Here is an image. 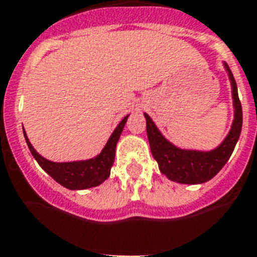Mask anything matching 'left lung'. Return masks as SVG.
Returning a JSON list of instances; mask_svg holds the SVG:
<instances>
[{
    "label": "left lung",
    "mask_w": 257,
    "mask_h": 257,
    "mask_svg": "<svg viewBox=\"0 0 257 257\" xmlns=\"http://www.w3.org/2000/svg\"><path fill=\"white\" fill-rule=\"evenodd\" d=\"M225 70L227 71L229 80L231 82V94H233L234 120L231 124L230 132L227 133L222 144L211 151L184 150L175 146L156 128L154 121L147 113L146 131L149 144H150L151 154L154 159L159 164V169L163 175H166L171 181L178 184H203L215 177L222 167L226 164L230 155L233 154L238 138L242 131V104L238 97V89L234 76L226 63H224Z\"/></svg>",
    "instance_id": "left-lung-1"
}]
</instances>
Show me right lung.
Masks as SVG:
<instances>
[{
  "label": "right lung",
  "instance_id": "right-lung-1",
  "mask_svg": "<svg viewBox=\"0 0 257 257\" xmlns=\"http://www.w3.org/2000/svg\"><path fill=\"white\" fill-rule=\"evenodd\" d=\"M126 115L121 121L119 122V125L116 126L111 137L108 138L106 146L103 147V150L101 154H98L95 158L88 160H80V162H68V163H55L50 162V160L42 158L37 151L33 149L31 145L30 140L27 137L26 131L23 128L24 138L26 142L30 147L31 154L33 155L37 163L40 164L44 171L54 178L58 184H61L62 186L70 189V190H82V189H89V187H94L101 185L104 180L108 178L111 172V167L115 160V150L116 144L119 141L120 135H121L124 125H125L126 120H128Z\"/></svg>",
  "mask_w": 257,
  "mask_h": 257
}]
</instances>
